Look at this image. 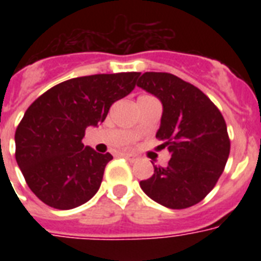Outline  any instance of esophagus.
Instances as JSON below:
<instances>
[{
  "instance_id": "1",
  "label": "esophagus",
  "mask_w": 261,
  "mask_h": 261,
  "mask_svg": "<svg viewBox=\"0 0 261 261\" xmlns=\"http://www.w3.org/2000/svg\"><path fill=\"white\" fill-rule=\"evenodd\" d=\"M122 155L124 157V159L128 160V161H131V163H135V161L138 160V157H137L135 154H133V153H123Z\"/></svg>"
}]
</instances>
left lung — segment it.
<instances>
[{"instance_id": "obj_1", "label": "left lung", "mask_w": 261, "mask_h": 261, "mask_svg": "<svg viewBox=\"0 0 261 261\" xmlns=\"http://www.w3.org/2000/svg\"><path fill=\"white\" fill-rule=\"evenodd\" d=\"M137 85L163 102L155 137L172 155L167 167H154L153 176L139 186L168 208L194 206L214 188L229 159L225 119L202 90L171 73L146 71Z\"/></svg>"}]
</instances>
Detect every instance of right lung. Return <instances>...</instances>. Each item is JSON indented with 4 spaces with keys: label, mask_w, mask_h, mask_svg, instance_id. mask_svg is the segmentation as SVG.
I'll return each instance as SVG.
<instances>
[{
    "label": "right lung",
    "mask_w": 261,
    "mask_h": 261,
    "mask_svg": "<svg viewBox=\"0 0 261 261\" xmlns=\"http://www.w3.org/2000/svg\"><path fill=\"white\" fill-rule=\"evenodd\" d=\"M141 73L67 80L39 96L16 128V161L31 191L47 206L70 210L101 184L110 153L84 147L89 126L104 122L110 107L130 93Z\"/></svg>",
    "instance_id": "obj_1"
}]
</instances>
